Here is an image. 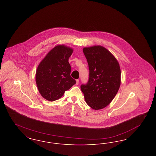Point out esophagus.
I'll return each instance as SVG.
<instances>
[{"mask_svg": "<svg viewBox=\"0 0 156 156\" xmlns=\"http://www.w3.org/2000/svg\"><path fill=\"white\" fill-rule=\"evenodd\" d=\"M78 83H79V80H76V85H78Z\"/></svg>", "mask_w": 156, "mask_h": 156, "instance_id": "obj_1", "label": "esophagus"}]
</instances>
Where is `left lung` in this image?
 <instances>
[{
	"instance_id": "1",
	"label": "left lung",
	"mask_w": 156,
	"mask_h": 156,
	"mask_svg": "<svg viewBox=\"0 0 156 156\" xmlns=\"http://www.w3.org/2000/svg\"><path fill=\"white\" fill-rule=\"evenodd\" d=\"M83 52L88 63L89 78L81 89L88 106L95 110L102 109L111 102L119 90L121 83L119 62L101 45L84 47Z\"/></svg>"
}]
</instances>
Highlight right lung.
Segmentation results:
<instances>
[{"instance_id":"1","label":"right lung","mask_w":156,"mask_h":156,"mask_svg":"<svg viewBox=\"0 0 156 156\" xmlns=\"http://www.w3.org/2000/svg\"><path fill=\"white\" fill-rule=\"evenodd\" d=\"M73 49L65 45H57L51 49L38 66L36 82L40 95L49 101L63 96L76 81L71 75L68 59Z\"/></svg>"}]
</instances>
